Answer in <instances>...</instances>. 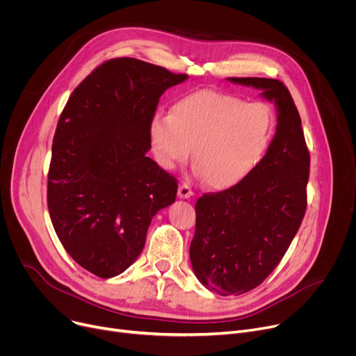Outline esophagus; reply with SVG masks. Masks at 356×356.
<instances>
[{
	"label": "esophagus",
	"mask_w": 356,
	"mask_h": 356,
	"mask_svg": "<svg viewBox=\"0 0 356 356\" xmlns=\"http://www.w3.org/2000/svg\"><path fill=\"white\" fill-rule=\"evenodd\" d=\"M191 196H193V192L191 189V186L186 184V183L180 184L179 186V197L180 199H189Z\"/></svg>",
	"instance_id": "34e87169"
}]
</instances>
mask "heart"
Returning a JSON list of instances; mask_svg holds the SVG:
<instances>
[{
    "label": "heart",
    "mask_w": 356,
    "mask_h": 356,
    "mask_svg": "<svg viewBox=\"0 0 356 356\" xmlns=\"http://www.w3.org/2000/svg\"><path fill=\"white\" fill-rule=\"evenodd\" d=\"M277 127L266 102L199 90L179 99L170 115H156L148 127L156 161L173 170L192 159L196 173L213 189H229L247 179L268 152Z\"/></svg>",
    "instance_id": "obj_1"
}]
</instances>
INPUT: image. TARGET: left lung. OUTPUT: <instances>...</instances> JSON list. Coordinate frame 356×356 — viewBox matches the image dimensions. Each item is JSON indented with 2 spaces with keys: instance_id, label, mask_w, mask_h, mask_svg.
<instances>
[{
  "instance_id": "8db88e82",
  "label": "left lung",
  "mask_w": 356,
  "mask_h": 356,
  "mask_svg": "<svg viewBox=\"0 0 356 356\" xmlns=\"http://www.w3.org/2000/svg\"><path fill=\"white\" fill-rule=\"evenodd\" d=\"M263 90L277 106L275 136L254 172L232 188L196 202L191 261L199 282L220 296L247 293L273 273L307 207L310 154L302 120L283 82L228 78Z\"/></svg>"
}]
</instances>
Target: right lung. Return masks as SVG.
<instances>
[{
  "label": "right lung",
  "mask_w": 356,
  "mask_h": 356,
  "mask_svg": "<svg viewBox=\"0 0 356 356\" xmlns=\"http://www.w3.org/2000/svg\"><path fill=\"white\" fill-rule=\"evenodd\" d=\"M189 76L133 58L98 66L72 92L56 128L47 207L63 248L101 278L141 254L177 180L149 157L148 127L165 89Z\"/></svg>",
  "instance_id": "1"
}]
</instances>
